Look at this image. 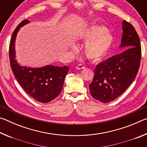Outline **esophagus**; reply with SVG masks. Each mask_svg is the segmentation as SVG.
Instances as JSON below:
<instances>
[{"label": "esophagus", "instance_id": "obj_1", "mask_svg": "<svg viewBox=\"0 0 147 147\" xmlns=\"http://www.w3.org/2000/svg\"><path fill=\"white\" fill-rule=\"evenodd\" d=\"M76 69H78V70H82V69H85V67H84V65H82L79 64V65H77Z\"/></svg>", "mask_w": 147, "mask_h": 147}]
</instances>
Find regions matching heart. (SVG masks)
I'll list each match as a JSON object with an SVG mask.
<instances>
[{"mask_svg":"<svg viewBox=\"0 0 147 147\" xmlns=\"http://www.w3.org/2000/svg\"><path fill=\"white\" fill-rule=\"evenodd\" d=\"M78 41L87 43L84 53L88 59L97 61L102 59L112 44L113 36L107 28L102 26H91L83 29L78 35ZM72 51L77 49L74 44L70 45Z\"/></svg>","mask_w":147,"mask_h":147,"instance_id":"1","label":"heart"}]
</instances>
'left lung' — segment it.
<instances>
[{"label":"left lung","instance_id":"left-lung-1","mask_svg":"<svg viewBox=\"0 0 147 147\" xmlns=\"http://www.w3.org/2000/svg\"><path fill=\"white\" fill-rule=\"evenodd\" d=\"M120 47L126 50L96 65L92 82L91 96L101 102L113 101L126 90L135 79L140 66L141 43L136 29L124 20Z\"/></svg>","mask_w":147,"mask_h":147}]
</instances>
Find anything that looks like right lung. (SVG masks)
Segmentation results:
<instances>
[{"label": "right lung", "mask_w": 147, "mask_h": 147, "mask_svg": "<svg viewBox=\"0 0 147 147\" xmlns=\"http://www.w3.org/2000/svg\"><path fill=\"white\" fill-rule=\"evenodd\" d=\"M23 20L15 29L9 47V61L11 70L17 82L26 93L34 100L47 103L54 100L61 93L69 67H55L52 65L40 68L20 66L17 63L15 51V41L21 27L29 23Z\"/></svg>", "instance_id": "1"}]
</instances>
